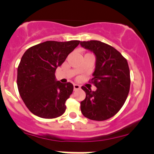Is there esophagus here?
<instances>
[{
  "mask_svg": "<svg viewBox=\"0 0 154 154\" xmlns=\"http://www.w3.org/2000/svg\"><path fill=\"white\" fill-rule=\"evenodd\" d=\"M80 88V86H79L78 84H74V90H78Z\"/></svg>",
  "mask_w": 154,
  "mask_h": 154,
  "instance_id": "esophagus-1",
  "label": "esophagus"
}]
</instances>
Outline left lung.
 I'll list each match as a JSON object with an SVG mask.
<instances>
[{"label":"left lung","instance_id":"8db88e82","mask_svg":"<svg viewBox=\"0 0 154 154\" xmlns=\"http://www.w3.org/2000/svg\"><path fill=\"white\" fill-rule=\"evenodd\" d=\"M82 47L96 56L95 70L90 80L96 91L82 86L86 98L80 103L85 117L105 121L114 116L125 104L130 91V68L127 60L116 48L97 40L80 42Z\"/></svg>","mask_w":154,"mask_h":154}]
</instances>
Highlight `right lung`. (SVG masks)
Returning <instances> with one entry per match:
<instances>
[{
    "instance_id": "1",
    "label": "right lung",
    "mask_w": 154,
    "mask_h": 154,
    "mask_svg": "<svg viewBox=\"0 0 154 154\" xmlns=\"http://www.w3.org/2000/svg\"><path fill=\"white\" fill-rule=\"evenodd\" d=\"M80 44L78 40L47 41L28 48L18 67L20 96L32 114L55 119L65 112L66 101L72 94V83L56 81L55 71Z\"/></svg>"
}]
</instances>
